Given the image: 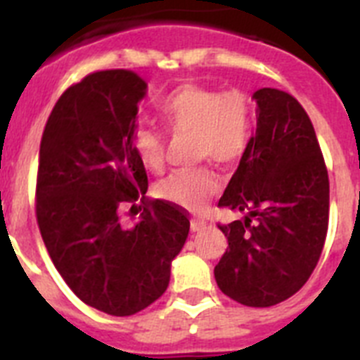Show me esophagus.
Wrapping results in <instances>:
<instances>
[{
  "instance_id": "esophagus-1",
  "label": "esophagus",
  "mask_w": 360,
  "mask_h": 360,
  "mask_svg": "<svg viewBox=\"0 0 360 360\" xmlns=\"http://www.w3.org/2000/svg\"><path fill=\"white\" fill-rule=\"evenodd\" d=\"M205 221H203V219H200V218H195L193 219V221H191V229H193V232H198V231H202V229H205Z\"/></svg>"
}]
</instances>
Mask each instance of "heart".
I'll return each instance as SVG.
<instances>
[{
  "instance_id": "b5f03b06",
  "label": "heart",
  "mask_w": 360,
  "mask_h": 360,
  "mask_svg": "<svg viewBox=\"0 0 360 360\" xmlns=\"http://www.w3.org/2000/svg\"><path fill=\"white\" fill-rule=\"evenodd\" d=\"M164 128L173 136H191L193 158H211L221 165L243 157L252 139L254 106L241 90L219 91L202 84H182L165 95L157 108ZM131 148L146 169L162 171L165 136L149 126L131 131ZM158 196L187 211H200L218 191L214 174L205 165L171 173L158 184Z\"/></svg>"
}]
</instances>
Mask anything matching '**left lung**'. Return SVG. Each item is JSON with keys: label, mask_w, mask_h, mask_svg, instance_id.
<instances>
[{"label": "left lung", "mask_w": 360, "mask_h": 360, "mask_svg": "<svg viewBox=\"0 0 360 360\" xmlns=\"http://www.w3.org/2000/svg\"><path fill=\"white\" fill-rule=\"evenodd\" d=\"M252 98L256 135L218 202L247 216L218 225L229 247L214 278L238 303L265 308L294 295L316 269L328 231L330 182L297 98L276 88H262Z\"/></svg>", "instance_id": "left-lung-1"}]
</instances>
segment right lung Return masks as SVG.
<instances>
[{
    "mask_svg": "<svg viewBox=\"0 0 360 360\" xmlns=\"http://www.w3.org/2000/svg\"><path fill=\"white\" fill-rule=\"evenodd\" d=\"M144 79L101 70L53 106L39 148L36 216L44 247L82 303L110 316L144 310L169 285L171 262L189 234L186 211L149 200L148 174L131 148ZM141 200L135 226L123 205Z\"/></svg>",
    "mask_w": 360,
    "mask_h": 360,
    "instance_id": "obj_1",
    "label": "right lung"
}]
</instances>
